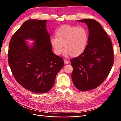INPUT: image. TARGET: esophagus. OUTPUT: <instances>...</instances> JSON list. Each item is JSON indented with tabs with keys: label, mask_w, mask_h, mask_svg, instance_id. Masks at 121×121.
Here are the masks:
<instances>
[{
	"label": "esophagus",
	"mask_w": 121,
	"mask_h": 121,
	"mask_svg": "<svg viewBox=\"0 0 121 121\" xmlns=\"http://www.w3.org/2000/svg\"><path fill=\"white\" fill-rule=\"evenodd\" d=\"M64 63H65V65H68V64L69 63V61H68L67 60H64Z\"/></svg>",
	"instance_id": "esophagus-1"
}]
</instances>
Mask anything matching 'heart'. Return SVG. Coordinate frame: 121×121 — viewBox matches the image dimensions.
<instances>
[{
    "mask_svg": "<svg viewBox=\"0 0 121 121\" xmlns=\"http://www.w3.org/2000/svg\"><path fill=\"white\" fill-rule=\"evenodd\" d=\"M56 38L50 39V44L56 55H60L65 50V56L78 57L86 50L89 40L86 29L81 26L63 25L55 32Z\"/></svg>",
    "mask_w": 121,
    "mask_h": 121,
    "instance_id": "1",
    "label": "heart"
}]
</instances>
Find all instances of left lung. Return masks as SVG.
I'll return each mask as SVG.
<instances>
[{
  "mask_svg": "<svg viewBox=\"0 0 121 121\" xmlns=\"http://www.w3.org/2000/svg\"><path fill=\"white\" fill-rule=\"evenodd\" d=\"M78 21L88 26L89 40L84 53L71 60L72 79L77 88L85 91L96 88L108 76L113 64V52L111 38L98 22Z\"/></svg>",
  "mask_w": 121,
  "mask_h": 121,
  "instance_id": "1",
  "label": "left lung"
}]
</instances>
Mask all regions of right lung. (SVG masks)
<instances>
[{
  "label": "right lung",
  "mask_w": 121,
  "mask_h": 121,
  "mask_svg": "<svg viewBox=\"0 0 121 121\" xmlns=\"http://www.w3.org/2000/svg\"><path fill=\"white\" fill-rule=\"evenodd\" d=\"M47 21H26L9 44L8 61L14 78L25 89L37 93L52 89L56 75L64 65L63 58L52 52ZM28 39L35 40L32 46L25 41Z\"/></svg>",
  "instance_id": "right-lung-1"
}]
</instances>
